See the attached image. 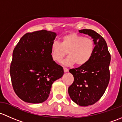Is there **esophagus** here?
Masks as SVG:
<instances>
[{"label": "esophagus", "instance_id": "obj_1", "mask_svg": "<svg viewBox=\"0 0 122 122\" xmlns=\"http://www.w3.org/2000/svg\"><path fill=\"white\" fill-rule=\"evenodd\" d=\"M63 70H64V71H65V72H67V71H69V69L67 68H66V67H64Z\"/></svg>", "mask_w": 122, "mask_h": 122}]
</instances>
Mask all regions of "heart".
<instances>
[{
  "label": "heart",
  "instance_id": "heart-1",
  "mask_svg": "<svg viewBox=\"0 0 122 122\" xmlns=\"http://www.w3.org/2000/svg\"><path fill=\"white\" fill-rule=\"evenodd\" d=\"M95 50V43L90 37H85L75 33L65 35L61 38V43L53 42L51 46L52 56L54 61H61L66 55L69 56L63 64L78 66L86 65L92 57Z\"/></svg>",
  "mask_w": 122,
  "mask_h": 122
}]
</instances>
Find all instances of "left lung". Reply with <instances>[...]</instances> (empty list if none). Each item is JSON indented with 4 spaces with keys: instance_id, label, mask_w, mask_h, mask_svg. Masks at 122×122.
Segmentation results:
<instances>
[{
    "instance_id": "obj_1",
    "label": "left lung",
    "mask_w": 122,
    "mask_h": 122,
    "mask_svg": "<svg viewBox=\"0 0 122 122\" xmlns=\"http://www.w3.org/2000/svg\"><path fill=\"white\" fill-rule=\"evenodd\" d=\"M79 32L93 39L95 50L86 65L69 70L74 81L69 87L68 93L74 102L79 106H87L97 102L105 92L110 80L111 56L106 41L99 33L91 29Z\"/></svg>"
}]
</instances>
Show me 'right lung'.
<instances>
[{
  "mask_svg": "<svg viewBox=\"0 0 122 122\" xmlns=\"http://www.w3.org/2000/svg\"><path fill=\"white\" fill-rule=\"evenodd\" d=\"M56 34L46 30L23 35L13 52L10 66L15 93L25 102L47 100L53 83L63 75V69L53 61L51 46Z\"/></svg>",
  "mask_w": 122,
  "mask_h": 122,
  "instance_id": "obj_1",
  "label": "right lung"
}]
</instances>
